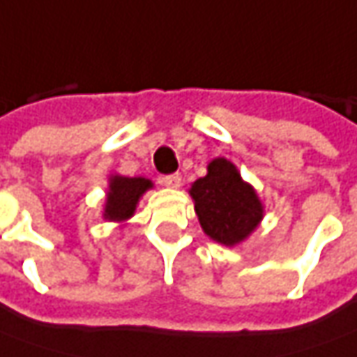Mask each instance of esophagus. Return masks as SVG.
Segmentation results:
<instances>
[{"mask_svg":"<svg viewBox=\"0 0 357 357\" xmlns=\"http://www.w3.org/2000/svg\"><path fill=\"white\" fill-rule=\"evenodd\" d=\"M162 183H164L166 188L176 189L181 185V176H179V174H169V176H164V178H162Z\"/></svg>","mask_w":357,"mask_h":357,"instance_id":"esophagus-1","label":"esophagus"}]
</instances>
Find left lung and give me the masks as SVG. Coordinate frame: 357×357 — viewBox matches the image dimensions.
Instances as JSON below:
<instances>
[{
    "label": "left lung",
    "instance_id": "1",
    "mask_svg": "<svg viewBox=\"0 0 357 357\" xmlns=\"http://www.w3.org/2000/svg\"><path fill=\"white\" fill-rule=\"evenodd\" d=\"M189 195L201 229L225 246H236L248 238L264 219V205L256 189L240 178L236 166L227 158L213 160L207 176L193 181Z\"/></svg>",
    "mask_w": 357,
    "mask_h": 357
}]
</instances>
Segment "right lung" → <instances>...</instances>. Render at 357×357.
<instances>
[{
	"instance_id": "right-lung-1",
	"label": "right lung",
	"mask_w": 357,
	"mask_h": 357,
	"mask_svg": "<svg viewBox=\"0 0 357 357\" xmlns=\"http://www.w3.org/2000/svg\"><path fill=\"white\" fill-rule=\"evenodd\" d=\"M152 188V181L146 178H125V176H111L109 178L107 199L103 219L113 222H125L137 209L138 199Z\"/></svg>"
}]
</instances>
